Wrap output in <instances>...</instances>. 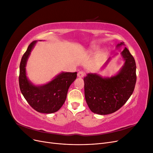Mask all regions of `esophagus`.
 <instances>
[{
    "label": "esophagus",
    "instance_id": "esophagus-1",
    "mask_svg": "<svg viewBox=\"0 0 153 153\" xmlns=\"http://www.w3.org/2000/svg\"><path fill=\"white\" fill-rule=\"evenodd\" d=\"M84 75H85V73L84 72H83L82 71H80L78 72L77 76H78V77H79V78H83V77H84Z\"/></svg>",
    "mask_w": 153,
    "mask_h": 153
}]
</instances>
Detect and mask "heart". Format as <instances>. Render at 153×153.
I'll return each mask as SVG.
<instances>
[{
    "mask_svg": "<svg viewBox=\"0 0 153 153\" xmlns=\"http://www.w3.org/2000/svg\"><path fill=\"white\" fill-rule=\"evenodd\" d=\"M97 50H98V49H97Z\"/></svg>",
    "mask_w": 153,
    "mask_h": 153,
    "instance_id": "1",
    "label": "heart"
}]
</instances>
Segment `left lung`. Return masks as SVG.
<instances>
[{"instance_id": "8db88e82", "label": "left lung", "mask_w": 153, "mask_h": 153, "mask_svg": "<svg viewBox=\"0 0 153 153\" xmlns=\"http://www.w3.org/2000/svg\"><path fill=\"white\" fill-rule=\"evenodd\" d=\"M123 45L124 43L121 42L116 47ZM121 55L124 63L115 75L103 77L96 73H88L84 78L85 101L92 112L99 115L112 114L121 108L133 94L137 80L135 61L126 47Z\"/></svg>"}]
</instances>
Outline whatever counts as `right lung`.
<instances>
[{
	"mask_svg": "<svg viewBox=\"0 0 153 153\" xmlns=\"http://www.w3.org/2000/svg\"><path fill=\"white\" fill-rule=\"evenodd\" d=\"M37 41L29 45L22 56L20 64L19 85L22 94L37 112L52 114L57 112L66 99L69 86L76 78V72H62L47 84L36 85L27 76L26 65Z\"/></svg>",
	"mask_w": 153,
	"mask_h": 153,
	"instance_id": "1",
	"label": "right lung"
}]
</instances>
